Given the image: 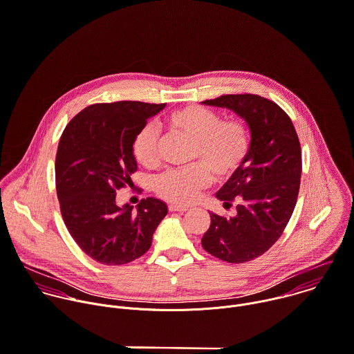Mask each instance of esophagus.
Listing matches in <instances>:
<instances>
[{"label": "esophagus", "mask_w": 354, "mask_h": 354, "mask_svg": "<svg viewBox=\"0 0 354 354\" xmlns=\"http://www.w3.org/2000/svg\"><path fill=\"white\" fill-rule=\"evenodd\" d=\"M169 210H170V212H180V213H184V212L188 210V207H187V206H178V205H170V206H169Z\"/></svg>", "instance_id": "34e87169"}]
</instances>
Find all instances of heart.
Listing matches in <instances>:
<instances>
[{"instance_id": "heart-1", "label": "heart", "mask_w": 354, "mask_h": 354, "mask_svg": "<svg viewBox=\"0 0 354 354\" xmlns=\"http://www.w3.org/2000/svg\"><path fill=\"white\" fill-rule=\"evenodd\" d=\"M166 126L176 134L194 142L192 160L188 169L169 170L155 180V191L163 199L189 205L196 194L212 181L234 176L249 153V133L238 120L221 118L202 106H187L167 116ZM137 162L144 167H155L159 162L158 134L149 124L144 126L133 145Z\"/></svg>"}]
</instances>
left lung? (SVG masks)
Segmentation results:
<instances>
[{"label": "left lung", "instance_id": "obj_1", "mask_svg": "<svg viewBox=\"0 0 354 354\" xmlns=\"http://www.w3.org/2000/svg\"><path fill=\"white\" fill-rule=\"evenodd\" d=\"M202 104L232 111L250 131L243 165L216 192L223 206L236 203V214L210 213L202 246L228 263L250 261L277 242L293 213L301 174L299 138L289 116L263 97L221 95Z\"/></svg>", "mask_w": 354, "mask_h": 354}]
</instances>
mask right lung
<instances>
[{"instance_id":"1","label":"right lung","mask_w":354,"mask_h":354,"mask_svg":"<svg viewBox=\"0 0 354 354\" xmlns=\"http://www.w3.org/2000/svg\"><path fill=\"white\" fill-rule=\"evenodd\" d=\"M166 104L120 101L95 104L64 130L55 159L57 194L64 221L82 250L98 263L120 266L152 245L167 205L147 198L133 210L119 206L116 191L137 170L134 140L147 120Z\"/></svg>"}]
</instances>
